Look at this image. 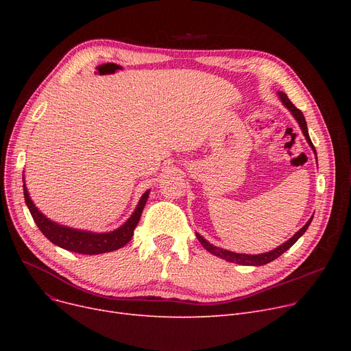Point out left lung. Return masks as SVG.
Returning <instances> with one entry per match:
<instances>
[{
  "mask_svg": "<svg viewBox=\"0 0 351 351\" xmlns=\"http://www.w3.org/2000/svg\"><path fill=\"white\" fill-rule=\"evenodd\" d=\"M279 97H280L282 102L285 104V106L290 110V112L293 114V117L296 118V121L299 122V125H300V128H302V132H303V135L306 136L308 145L313 147V149H315V146H313L311 139H310V136H308L307 123H306V119H304V117H303L302 110L298 109L296 106H294V105L291 104V101L287 98V95L283 94V92H279ZM315 152H316V151H315ZM311 219H313V217H310L308 222H307L296 234H294L291 239H289L287 242H285L283 245H280L279 247H276V249L271 250V252L262 253V254H242V253H233V252H229V250L220 249V247H216V246L210 245L209 242H206L205 239L202 237L200 234H197V233H196V237H197V241L200 242L202 246H204V247H205L208 252H210L212 254L220 257V259H225V261H228V262H230V263H237V265H243V266H263V265H266V263L273 262L274 259H278V257H279L280 254H283L286 250H289L294 243H296L298 239L307 230L308 225L311 223Z\"/></svg>",
  "mask_w": 351,
  "mask_h": 351,
  "instance_id": "obj_1",
  "label": "left lung"
}]
</instances>
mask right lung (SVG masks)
<instances>
[{
    "label": "right lung",
    "instance_id": "add662e5",
    "mask_svg": "<svg viewBox=\"0 0 351 351\" xmlns=\"http://www.w3.org/2000/svg\"><path fill=\"white\" fill-rule=\"evenodd\" d=\"M147 196H149V191L142 195L135 212L119 229L109 233H92L85 230L71 229L55 222H51L49 219H47L38 209L35 208L24 183L25 204L32 215L35 225L38 226V229L44 233V236L49 239V242H52L53 245H57L65 250L81 253V254H101L106 252L118 250L122 246H125L134 236V229L139 222L142 210L146 205Z\"/></svg>",
    "mask_w": 351,
    "mask_h": 351
}]
</instances>
